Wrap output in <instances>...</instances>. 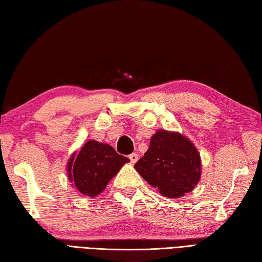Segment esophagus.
<instances>
[{
	"instance_id": "obj_1",
	"label": "esophagus",
	"mask_w": 262,
	"mask_h": 262,
	"mask_svg": "<svg viewBox=\"0 0 262 262\" xmlns=\"http://www.w3.org/2000/svg\"><path fill=\"white\" fill-rule=\"evenodd\" d=\"M129 160H130L132 163H135L138 160V155H137V153H132V155H129Z\"/></svg>"
}]
</instances>
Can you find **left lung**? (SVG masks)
I'll list each match as a JSON object with an SVG mask.
<instances>
[{
    "mask_svg": "<svg viewBox=\"0 0 262 262\" xmlns=\"http://www.w3.org/2000/svg\"><path fill=\"white\" fill-rule=\"evenodd\" d=\"M137 172L162 195L178 198L191 192L201 176V159L186 137L158 130L150 147L135 163Z\"/></svg>",
    "mask_w": 262,
    "mask_h": 262,
    "instance_id": "8db88e82",
    "label": "left lung"
}]
</instances>
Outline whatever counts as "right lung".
Masks as SVG:
<instances>
[{"label":"right lung","instance_id":"obj_1","mask_svg":"<svg viewBox=\"0 0 262 262\" xmlns=\"http://www.w3.org/2000/svg\"><path fill=\"white\" fill-rule=\"evenodd\" d=\"M129 159L118 155L109 144L89 141L78 155L71 157L68 176L76 188L91 198L96 196Z\"/></svg>","mask_w":262,"mask_h":262}]
</instances>
